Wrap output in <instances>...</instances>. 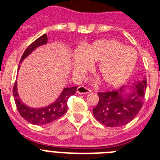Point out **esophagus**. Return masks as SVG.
<instances>
[{"mask_svg": "<svg viewBox=\"0 0 160 160\" xmlns=\"http://www.w3.org/2000/svg\"><path fill=\"white\" fill-rule=\"evenodd\" d=\"M76 92L79 94H86V93H89L91 92V89H88L86 87L84 86H79L76 89Z\"/></svg>", "mask_w": 160, "mask_h": 160, "instance_id": "esophagus-1", "label": "esophagus"}]
</instances>
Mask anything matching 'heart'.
I'll list each match as a JSON object with an SVG mask.
<instances>
[{
  "label": "heart",
  "mask_w": 160,
  "mask_h": 160,
  "mask_svg": "<svg viewBox=\"0 0 160 160\" xmlns=\"http://www.w3.org/2000/svg\"><path fill=\"white\" fill-rule=\"evenodd\" d=\"M137 55L132 48L113 39H101L86 44L73 56L75 73L79 75L98 62L96 72L108 86H117L128 79L136 67Z\"/></svg>",
  "instance_id": "b5f03b06"
}]
</instances>
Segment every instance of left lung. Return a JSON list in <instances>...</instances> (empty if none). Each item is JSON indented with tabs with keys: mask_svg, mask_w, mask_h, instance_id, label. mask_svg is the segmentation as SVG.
I'll return each mask as SVG.
<instances>
[{
	"mask_svg": "<svg viewBox=\"0 0 160 160\" xmlns=\"http://www.w3.org/2000/svg\"><path fill=\"white\" fill-rule=\"evenodd\" d=\"M147 86L146 79L136 82L132 92H127L126 86L118 90L98 93V104L93 109L97 120L108 127H122L132 121L142 108L145 92Z\"/></svg>",
	"mask_w": 160,
	"mask_h": 160,
	"instance_id": "left-lung-1",
	"label": "left lung"
}]
</instances>
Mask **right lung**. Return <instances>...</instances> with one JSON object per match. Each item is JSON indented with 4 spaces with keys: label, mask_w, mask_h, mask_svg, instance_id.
Masks as SVG:
<instances>
[{
    "label": "right lung",
    "mask_w": 160,
    "mask_h": 160,
    "mask_svg": "<svg viewBox=\"0 0 160 160\" xmlns=\"http://www.w3.org/2000/svg\"><path fill=\"white\" fill-rule=\"evenodd\" d=\"M48 42V37L47 34L42 35L41 37L35 40L34 42L29 45L24 51V54L22 56L19 63L23 62V60L27 58L33 50L38 48V47L44 45ZM20 66H19L18 70L19 69ZM77 89V86L69 87L65 88L62 90L61 95L58 98V99L52 103H51L48 106L39 108H30L24 104L19 99L18 90H17V82L15 81L13 88V95L15 98V102L16 104V108L18 112L20 114L22 118L25 119L28 122L32 123L33 125H44L49 122H52L56 119L62 117L63 114L67 111V101L68 98L71 95L75 94Z\"/></svg>",
    "instance_id": "obj_1"
}]
</instances>
